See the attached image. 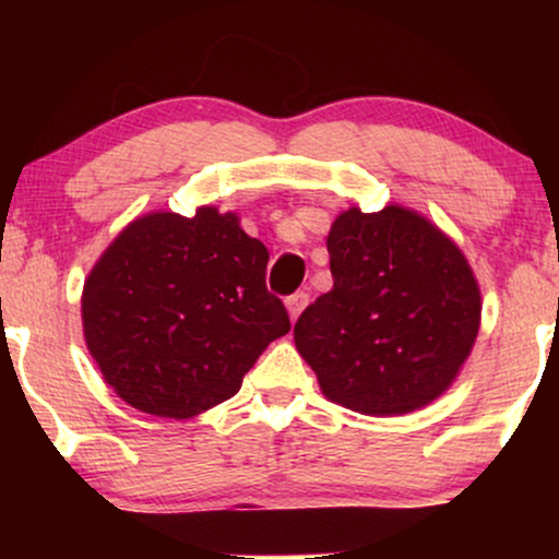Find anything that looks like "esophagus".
I'll return each instance as SVG.
<instances>
[{
	"label": "esophagus",
	"mask_w": 559,
	"mask_h": 559,
	"mask_svg": "<svg viewBox=\"0 0 559 559\" xmlns=\"http://www.w3.org/2000/svg\"><path fill=\"white\" fill-rule=\"evenodd\" d=\"M305 307H307V294L305 292L292 294V297L286 299V310H288V318H292V320H297Z\"/></svg>",
	"instance_id": "esophagus-1"
}]
</instances>
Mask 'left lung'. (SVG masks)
I'll return each instance as SVG.
<instances>
[{
  "mask_svg": "<svg viewBox=\"0 0 559 559\" xmlns=\"http://www.w3.org/2000/svg\"><path fill=\"white\" fill-rule=\"evenodd\" d=\"M333 288L301 312L294 344L320 391L391 418L439 400L471 357L480 288L463 249L402 204L344 210L329 234Z\"/></svg>",
  "mask_w": 559,
  "mask_h": 559,
  "instance_id": "obj_1",
  "label": "left lung"
}]
</instances>
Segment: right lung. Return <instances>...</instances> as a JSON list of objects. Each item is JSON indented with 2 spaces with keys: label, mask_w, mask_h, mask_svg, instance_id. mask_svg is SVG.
Here are the masks:
<instances>
[{
  "label": "right lung",
  "mask_w": 559,
  "mask_h": 559,
  "mask_svg": "<svg viewBox=\"0 0 559 559\" xmlns=\"http://www.w3.org/2000/svg\"><path fill=\"white\" fill-rule=\"evenodd\" d=\"M265 243L236 213H146L102 252L83 284V338L126 404L194 418L230 400L258 357L286 336V307L265 286Z\"/></svg>",
  "instance_id": "1"
}]
</instances>
